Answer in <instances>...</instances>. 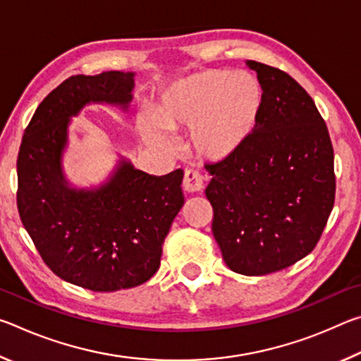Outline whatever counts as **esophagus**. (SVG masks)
Segmentation results:
<instances>
[{
	"mask_svg": "<svg viewBox=\"0 0 361 361\" xmlns=\"http://www.w3.org/2000/svg\"><path fill=\"white\" fill-rule=\"evenodd\" d=\"M183 189L186 192H200L204 189V176L197 170H186L183 178Z\"/></svg>",
	"mask_w": 361,
	"mask_h": 361,
	"instance_id": "34e87169",
	"label": "esophagus"
}]
</instances>
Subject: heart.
I'll return each mask as SVG.
<instances>
[{
    "label": "heart",
    "instance_id": "heart-1",
    "mask_svg": "<svg viewBox=\"0 0 361 361\" xmlns=\"http://www.w3.org/2000/svg\"><path fill=\"white\" fill-rule=\"evenodd\" d=\"M261 106V87L245 71H200L169 84L151 109L161 129L192 132L195 151L210 161L235 152L253 130ZM151 122L142 133L151 145L169 148L170 142Z\"/></svg>",
    "mask_w": 361,
    "mask_h": 361
}]
</instances>
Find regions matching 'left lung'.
<instances>
[{"label":"left lung","instance_id":"1","mask_svg":"<svg viewBox=\"0 0 361 361\" xmlns=\"http://www.w3.org/2000/svg\"><path fill=\"white\" fill-rule=\"evenodd\" d=\"M261 84L253 130L205 166L213 235L231 271L266 276L315 248L334 205V152L310 95L285 71L247 60Z\"/></svg>","mask_w":361,"mask_h":361}]
</instances>
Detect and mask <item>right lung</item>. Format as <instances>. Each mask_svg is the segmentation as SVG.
Wrapping results in <instances>:
<instances>
[{
    "mask_svg": "<svg viewBox=\"0 0 361 361\" xmlns=\"http://www.w3.org/2000/svg\"><path fill=\"white\" fill-rule=\"evenodd\" d=\"M135 73L76 75L36 108L17 157V209L47 267L92 291L145 283L161 266L162 243L185 197L183 170L154 176L124 157L92 189L71 188L62 156L73 116L89 103L129 108Z\"/></svg>",
    "mask_w": 361,
    "mask_h": 361,
    "instance_id": "add662e5",
    "label": "right lung"
}]
</instances>
